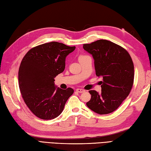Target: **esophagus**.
<instances>
[{"mask_svg": "<svg viewBox=\"0 0 151 151\" xmlns=\"http://www.w3.org/2000/svg\"><path fill=\"white\" fill-rule=\"evenodd\" d=\"M76 91L79 92V93H83V92H85V90H83V89H81V88H77Z\"/></svg>", "mask_w": 151, "mask_h": 151, "instance_id": "1", "label": "esophagus"}]
</instances>
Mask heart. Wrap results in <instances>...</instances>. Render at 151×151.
Here are the masks:
<instances>
[{
	"label": "heart",
	"mask_w": 151,
	"mask_h": 151,
	"mask_svg": "<svg viewBox=\"0 0 151 151\" xmlns=\"http://www.w3.org/2000/svg\"><path fill=\"white\" fill-rule=\"evenodd\" d=\"M86 55H81V56H80V58H79V59H81V58H84V57H85Z\"/></svg>",
	"instance_id": "obj_1"
}]
</instances>
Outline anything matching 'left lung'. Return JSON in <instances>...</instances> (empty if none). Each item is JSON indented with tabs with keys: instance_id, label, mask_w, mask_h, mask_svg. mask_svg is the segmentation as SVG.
<instances>
[{
	"instance_id": "left-lung-1",
	"label": "left lung",
	"mask_w": 151,
	"mask_h": 151,
	"mask_svg": "<svg viewBox=\"0 0 151 151\" xmlns=\"http://www.w3.org/2000/svg\"><path fill=\"white\" fill-rule=\"evenodd\" d=\"M94 60L96 74L101 77V93L90 90L86 106L99 114L114 111L129 96L134 82V65L126 50L107 40L83 45Z\"/></svg>"
}]
</instances>
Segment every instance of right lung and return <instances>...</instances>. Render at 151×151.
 <instances>
[{"label": "right lung", "mask_w": 151, "mask_h": 151, "mask_svg": "<svg viewBox=\"0 0 151 151\" xmlns=\"http://www.w3.org/2000/svg\"><path fill=\"white\" fill-rule=\"evenodd\" d=\"M75 49L53 41L32 48L22 59L19 70V88L26 105L38 118H57L73 93L71 88L56 86L54 78L64 71L66 56Z\"/></svg>", "instance_id": "add662e5"}]
</instances>
